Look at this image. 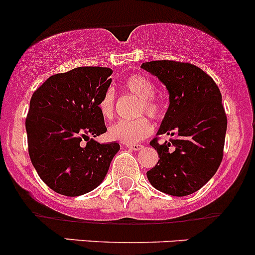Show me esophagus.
I'll use <instances>...</instances> for the list:
<instances>
[{
    "label": "esophagus",
    "mask_w": 255,
    "mask_h": 255,
    "mask_svg": "<svg viewBox=\"0 0 255 255\" xmlns=\"http://www.w3.org/2000/svg\"><path fill=\"white\" fill-rule=\"evenodd\" d=\"M125 147H128V149H133V151H140L141 148H143L142 145H137V143H132V145L128 143V145H125Z\"/></svg>",
    "instance_id": "esophagus-1"
}]
</instances>
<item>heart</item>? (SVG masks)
I'll return each instance as SVG.
<instances>
[{
	"label": "heart",
	"instance_id": "1",
	"mask_svg": "<svg viewBox=\"0 0 255 255\" xmlns=\"http://www.w3.org/2000/svg\"><path fill=\"white\" fill-rule=\"evenodd\" d=\"M125 92L132 94L138 98L136 117L133 120H122L109 128V137L112 140L120 141L124 143H136L145 140L153 132V125L146 117L140 115L146 114L152 119H158L162 114V107L159 102L154 98L156 87L148 78L141 75H132L123 83ZM98 109L102 117L106 119H112L115 112V94L113 89H108L103 93L98 103Z\"/></svg>",
	"mask_w": 255,
	"mask_h": 255
}]
</instances>
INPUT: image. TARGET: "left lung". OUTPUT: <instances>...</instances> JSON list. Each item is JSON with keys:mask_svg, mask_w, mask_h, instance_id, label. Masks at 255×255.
<instances>
[{"mask_svg": "<svg viewBox=\"0 0 255 255\" xmlns=\"http://www.w3.org/2000/svg\"><path fill=\"white\" fill-rule=\"evenodd\" d=\"M141 67L168 89L169 107L157 135L172 136L164 143L157 137L149 142L159 159L147 178L168 195H190L214 177L224 157L227 117L221 92L195 65L159 60Z\"/></svg>", "mask_w": 255, "mask_h": 255, "instance_id": "1", "label": "left lung"}]
</instances>
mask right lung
Segmentation results:
<instances>
[{
	"label": "right lung",
	"instance_id": "right-lung-1",
	"mask_svg": "<svg viewBox=\"0 0 255 255\" xmlns=\"http://www.w3.org/2000/svg\"><path fill=\"white\" fill-rule=\"evenodd\" d=\"M112 73L108 67H76L49 77L31 96L25 119L30 161L41 180L61 195L96 189L120 149L117 142L93 140L107 131L98 103Z\"/></svg>",
	"mask_w": 255,
	"mask_h": 255
}]
</instances>
